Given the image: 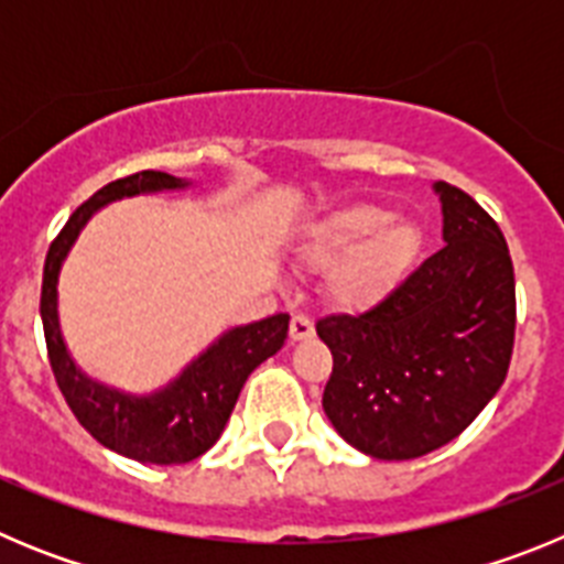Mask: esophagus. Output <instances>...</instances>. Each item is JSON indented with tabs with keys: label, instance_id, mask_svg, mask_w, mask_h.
Here are the masks:
<instances>
[{
	"label": "esophagus",
	"instance_id": "34e87169",
	"mask_svg": "<svg viewBox=\"0 0 564 564\" xmlns=\"http://www.w3.org/2000/svg\"><path fill=\"white\" fill-rule=\"evenodd\" d=\"M313 336V318L307 313H293L291 316V338L302 341V338Z\"/></svg>",
	"mask_w": 564,
	"mask_h": 564
}]
</instances>
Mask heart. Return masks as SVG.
I'll use <instances>...</instances> for the list:
<instances>
[{"label":"heart","instance_id":"obj_1","mask_svg":"<svg viewBox=\"0 0 564 564\" xmlns=\"http://www.w3.org/2000/svg\"><path fill=\"white\" fill-rule=\"evenodd\" d=\"M302 251L316 265L344 253L333 271V293L344 305H367L390 291L415 262L421 231L406 220H392L387 208L358 203L311 223Z\"/></svg>","mask_w":564,"mask_h":564}]
</instances>
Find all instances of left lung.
I'll return each instance as SVG.
<instances>
[{
    "label": "left lung",
    "instance_id": "obj_1",
    "mask_svg": "<svg viewBox=\"0 0 564 564\" xmlns=\"http://www.w3.org/2000/svg\"><path fill=\"white\" fill-rule=\"evenodd\" d=\"M446 246L358 316H325L327 417L378 460H412L455 441L508 376L514 265L495 217L463 188L435 183Z\"/></svg>",
    "mask_w": 564,
    "mask_h": 564
}]
</instances>
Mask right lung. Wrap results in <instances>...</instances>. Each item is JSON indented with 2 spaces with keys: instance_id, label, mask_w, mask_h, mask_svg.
I'll list each match as a JSON object with an SVG mask.
<instances>
[{
  "instance_id": "add662e5",
  "label": "right lung",
  "mask_w": 564,
  "mask_h": 564,
  "mask_svg": "<svg viewBox=\"0 0 564 564\" xmlns=\"http://www.w3.org/2000/svg\"><path fill=\"white\" fill-rule=\"evenodd\" d=\"M183 186L188 183L174 174L147 169V172L127 174L121 181L98 188L87 203L69 214L58 237L50 242L42 276V305H39L50 370L56 376L58 390L78 423L107 449L132 457V460L158 463V466L188 463L212 449L226 430L242 383L259 364L282 350L288 338V322H291L288 313H276L253 325L234 327L220 341L212 344L197 361L188 364L177 381L149 398H132L101 387L89 381L73 364L62 341V330H58L56 282L58 268L69 246L76 242L78 231L93 217V212L107 203L132 197V194Z\"/></svg>"
}]
</instances>
